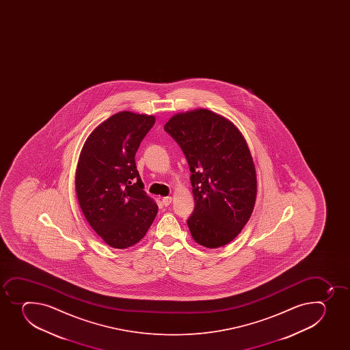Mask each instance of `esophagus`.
<instances>
[{"label":"esophagus","mask_w":350,"mask_h":350,"mask_svg":"<svg viewBox=\"0 0 350 350\" xmlns=\"http://www.w3.org/2000/svg\"><path fill=\"white\" fill-rule=\"evenodd\" d=\"M171 202H172V198H170V196H166V198H162L163 205H165V206L171 204Z\"/></svg>","instance_id":"obj_1"}]
</instances>
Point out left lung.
<instances>
[{"instance_id":"8db88e82","label":"left lung","mask_w":350,"mask_h":350,"mask_svg":"<svg viewBox=\"0 0 350 350\" xmlns=\"http://www.w3.org/2000/svg\"><path fill=\"white\" fill-rule=\"evenodd\" d=\"M164 130L180 146L191 170L195 242L217 249L232 242L256 204V174L245 139L232 122L198 108L173 115Z\"/></svg>"}]
</instances>
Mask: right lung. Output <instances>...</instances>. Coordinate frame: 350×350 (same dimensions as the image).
Segmentation results:
<instances>
[{
    "instance_id": "add662e5",
    "label": "right lung",
    "mask_w": 350,
    "mask_h": 350,
    "mask_svg": "<svg viewBox=\"0 0 350 350\" xmlns=\"http://www.w3.org/2000/svg\"><path fill=\"white\" fill-rule=\"evenodd\" d=\"M154 123L152 115L120 111L98 125L81 150L75 174L81 210L94 232L115 249L137 244L157 215L135 161Z\"/></svg>"
}]
</instances>
